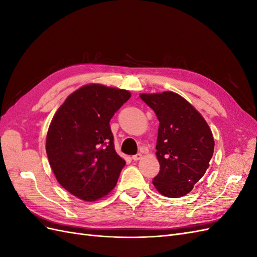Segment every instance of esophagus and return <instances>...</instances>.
Returning <instances> with one entry per match:
<instances>
[{
	"instance_id": "1",
	"label": "esophagus",
	"mask_w": 257,
	"mask_h": 257,
	"mask_svg": "<svg viewBox=\"0 0 257 257\" xmlns=\"http://www.w3.org/2000/svg\"><path fill=\"white\" fill-rule=\"evenodd\" d=\"M142 158H143L142 153H137V154H135V155H133V157H132V159H133L134 161H139Z\"/></svg>"
}]
</instances>
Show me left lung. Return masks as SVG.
Returning a JSON list of instances; mask_svg holds the SVG:
<instances>
[{
    "label": "left lung",
    "instance_id": "8db88e82",
    "mask_svg": "<svg viewBox=\"0 0 257 257\" xmlns=\"http://www.w3.org/2000/svg\"><path fill=\"white\" fill-rule=\"evenodd\" d=\"M141 98L160 122L155 147L160 173L152 183L166 197L184 196L209 167L214 150L212 132L204 116L175 92L142 93Z\"/></svg>",
    "mask_w": 257,
    "mask_h": 257
}]
</instances>
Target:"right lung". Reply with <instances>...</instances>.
<instances>
[{"label":"right lung","mask_w":257,"mask_h":257,"mask_svg":"<svg viewBox=\"0 0 257 257\" xmlns=\"http://www.w3.org/2000/svg\"><path fill=\"white\" fill-rule=\"evenodd\" d=\"M130 97L127 90L90 83L54 113L46 152L58 182L74 196L95 201L115 186L125 161L114 150L109 121Z\"/></svg>","instance_id":"add662e5"}]
</instances>
